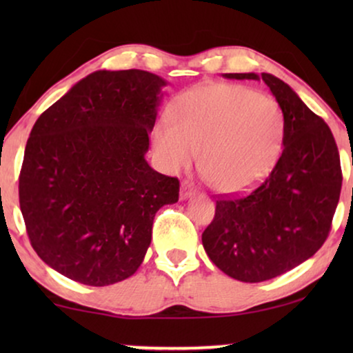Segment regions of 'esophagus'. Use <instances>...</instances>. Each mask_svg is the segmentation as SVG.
Here are the masks:
<instances>
[{"mask_svg": "<svg viewBox=\"0 0 353 353\" xmlns=\"http://www.w3.org/2000/svg\"><path fill=\"white\" fill-rule=\"evenodd\" d=\"M196 194V191L192 190V186L190 185V183H183L181 185V191H180V197L183 201L185 199H190V197H192Z\"/></svg>", "mask_w": 353, "mask_h": 353, "instance_id": "obj_1", "label": "esophagus"}]
</instances>
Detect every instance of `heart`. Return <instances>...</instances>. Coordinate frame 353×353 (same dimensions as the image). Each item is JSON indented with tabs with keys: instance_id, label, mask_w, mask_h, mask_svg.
<instances>
[{
	"instance_id": "1",
	"label": "heart",
	"mask_w": 353,
	"mask_h": 353,
	"mask_svg": "<svg viewBox=\"0 0 353 353\" xmlns=\"http://www.w3.org/2000/svg\"><path fill=\"white\" fill-rule=\"evenodd\" d=\"M159 120L152 144L163 170L178 172L194 161L212 188L243 191L263 178L276 161L283 138L278 103L248 86L215 83L186 91Z\"/></svg>"
}]
</instances>
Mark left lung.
Wrapping results in <instances>:
<instances>
[{"label": "left lung", "mask_w": 353, "mask_h": 353, "mask_svg": "<svg viewBox=\"0 0 353 353\" xmlns=\"http://www.w3.org/2000/svg\"><path fill=\"white\" fill-rule=\"evenodd\" d=\"M265 81L283 112V149L265 180L244 194L221 196L202 233L207 255L244 283L276 278L305 262L325 243L341 196L334 137L288 83L272 74H223Z\"/></svg>", "instance_id": "8db88e82"}]
</instances>
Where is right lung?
Returning a JSON list of instances; mask_svg holds the SVG:
<instances>
[{"label":"right lung","mask_w":353,"mask_h":353,"mask_svg":"<svg viewBox=\"0 0 353 353\" xmlns=\"http://www.w3.org/2000/svg\"><path fill=\"white\" fill-rule=\"evenodd\" d=\"M165 85L146 70H96L33 125L19 176L27 234L43 262L77 283L132 276L157 210L178 201V178L144 159Z\"/></svg>","instance_id":"add662e5"}]
</instances>
